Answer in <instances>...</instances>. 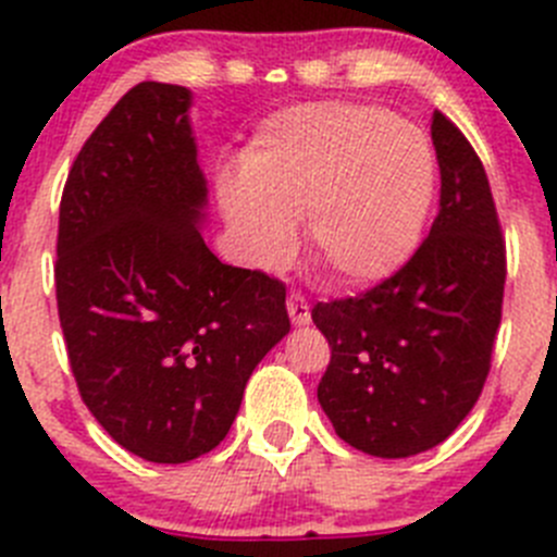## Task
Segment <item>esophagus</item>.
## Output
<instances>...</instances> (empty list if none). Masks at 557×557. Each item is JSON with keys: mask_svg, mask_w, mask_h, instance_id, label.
I'll return each mask as SVG.
<instances>
[{"mask_svg": "<svg viewBox=\"0 0 557 557\" xmlns=\"http://www.w3.org/2000/svg\"><path fill=\"white\" fill-rule=\"evenodd\" d=\"M287 311H289V320H293V325L304 327V325H309V322H311V309H309V304H306L304 295H295V293L289 295Z\"/></svg>", "mask_w": 557, "mask_h": 557, "instance_id": "1", "label": "esophagus"}]
</instances>
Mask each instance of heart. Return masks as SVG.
<instances>
[{
    "label": "heart",
    "instance_id": "b5f03b06",
    "mask_svg": "<svg viewBox=\"0 0 557 557\" xmlns=\"http://www.w3.org/2000/svg\"><path fill=\"white\" fill-rule=\"evenodd\" d=\"M437 185L418 125L363 103H309L273 114L240 177L221 183V210L243 257L278 268L306 215L309 251L342 284L388 278L412 257Z\"/></svg>",
    "mask_w": 557,
    "mask_h": 557
}]
</instances>
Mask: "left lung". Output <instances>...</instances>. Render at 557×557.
<instances>
[{"mask_svg": "<svg viewBox=\"0 0 557 557\" xmlns=\"http://www.w3.org/2000/svg\"><path fill=\"white\" fill-rule=\"evenodd\" d=\"M441 213L410 262L361 298L317 304L331 344L317 399L344 443L405 459L443 443L490 374L506 284L490 180L462 131L432 114Z\"/></svg>", "mask_w": 557, "mask_h": 557, "instance_id": "obj_1", "label": "left lung"}]
</instances>
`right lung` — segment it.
Instances as JSON below:
<instances>
[{"label": "right lung", "instance_id": "1", "mask_svg": "<svg viewBox=\"0 0 557 557\" xmlns=\"http://www.w3.org/2000/svg\"><path fill=\"white\" fill-rule=\"evenodd\" d=\"M190 89L141 82L84 141L57 235V309L84 405L125 451L180 465L230 432L289 333L287 289L205 243Z\"/></svg>", "mask_w": 557, "mask_h": 557}]
</instances>
